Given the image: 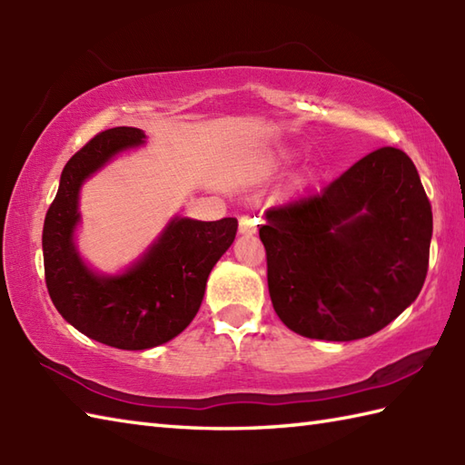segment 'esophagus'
I'll return each instance as SVG.
<instances>
[{"label":"esophagus","instance_id":"esophagus-1","mask_svg":"<svg viewBox=\"0 0 465 465\" xmlns=\"http://www.w3.org/2000/svg\"><path fill=\"white\" fill-rule=\"evenodd\" d=\"M255 225H258V217H253L252 213H243L240 217V232L242 233H253Z\"/></svg>","mask_w":465,"mask_h":465}]
</instances>
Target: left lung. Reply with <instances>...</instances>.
<instances>
[{
  "label": "left lung",
  "instance_id": "8db88e82",
  "mask_svg": "<svg viewBox=\"0 0 465 465\" xmlns=\"http://www.w3.org/2000/svg\"><path fill=\"white\" fill-rule=\"evenodd\" d=\"M260 227L275 313L312 340L380 331L426 282L431 203L416 165L380 147L320 193L270 207Z\"/></svg>",
  "mask_w": 465,
  "mask_h": 465
}]
</instances>
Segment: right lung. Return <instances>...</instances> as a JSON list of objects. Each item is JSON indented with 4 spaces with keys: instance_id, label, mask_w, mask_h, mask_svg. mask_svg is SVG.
<instances>
[{
    "instance_id": "1",
    "label": "right lung",
    "mask_w": 465,
    "mask_h": 465,
    "mask_svg": "<svg viewBox=\"0 0 465 465\" xmlns=\"http://www.w3.org/2000/svg\"><path fill=\"white\" fill-rule=\"evenodd\" d=\"M137 127H112L92 137L62 172L44 222L45 285L55 310L75 330L120 350H147L182 333L200 310L205 282L238 232L235 217L195 222L177 217L143 260L117 278H100L74 245L80 222L77 193L85 177L125 150L140 145Z\"/></svg>"
}]
</instances>
